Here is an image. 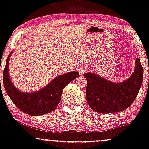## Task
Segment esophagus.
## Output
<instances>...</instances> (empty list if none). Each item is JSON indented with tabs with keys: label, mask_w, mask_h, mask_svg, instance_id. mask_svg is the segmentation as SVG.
I'll use <instances>...</instances> for the list:
<instances>
[{
	"label": "esophagus",
	"mask_w": 149,
	"mask_h": 149,
	"mask_svg": "<svg viewBox=\"0 0 149 149\" xmlns=\"http://www.w3.org/2000/svg\"><path fill=\"white\" fill-rule=\"evenodd\" d=\"M79 73L80 76H83V74L85 72H86V69L85 68H80L79 69Z\"/></svg>",
	"instance_id": "obj_1"
}]
</instances>
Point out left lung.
I'll list each match as a JSON object with an SVG mask.
<instances>
[{
    "label": "left lung",
    "mask_w": 149,
    "mask_h": 149,
    "mask_svg": "<svg viewBox=\"0 0 149 149\" xmlns=\"http://www.w3.org/2000/svg\"><path fill=\"white\" fill-rule=\"evenodd\" d=\"M140 58L135 60L134 72L127 80L113 82L93 73H84L87 80L86 99L89 107L100 113H111L125 110L136 98L143 80Z\"/></svg>",
    "instance_id": "8db88e82"
}]
</instances>
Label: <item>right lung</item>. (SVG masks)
Returning <instances> with one entry per match:
<instances>
[{
  "label": "right lung",
  "mask_w": 149,
  "mask_h": 149,
  "mask_svg": "<svg viewBox=\"0 0 149 149\" xmlns=\"http://www.w3.org/2000/svg\"><path fill=\"white\" fill-rule=\"evenodd\" d=\"M13 52L9 54L3 71V84L7 95L20 110L30 116H38L52 112L58 107L64 88L79 76L77 71H71L56 77L44 88L31 93L20 91L11 81L9 61Z\"/></svg>",
  "instance_id": "right-lung-1"
}]
</instances>
